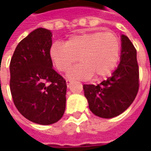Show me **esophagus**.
Masks as SVG:
<instances>
[{"instance_id": "obj_1", "label": "esophagus", "mask_w": 151, "mask_h": 151, "mask_svg": "<svg viewBox=\"0 0 151 151\" xmlns=\"http://www.w3.org/2000/svg\"><path fill=\"white\" fill-rule=\"evenodd\" d=\"M72 82H73L72 80L67 79V80H66V84H67V86H68V87H69V86L71 85V83H72Z\"/></svg>"}]
</instances>
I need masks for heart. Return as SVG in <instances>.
Here are the masks:
<instances>
[{
	"mask_svg": "<svg viewBox=\"0 0 151 151\" xmlns=\"http://www.w3.org/2000/svg\"><path fill=\"white\" fill-rule=\"evenodd\" d=\"M120 41L111 32L95 31L70 37L65 44L55 43L50 56L58 70L65 72L78 60L82 63L68 73L73 79L100 78L109 75L120 59Z\"/></svg>",
	"mask_w": 151,
	"mask_h": 151,
	"instance_id": "b5f03b06",
	"label": "heart"
}]
</instances>
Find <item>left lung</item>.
<instances>
[{
  "label": "left lung",
  "instance_id": "8db88e82",
  "mask_svg": "<svg viewBox=\"0 0 151 151\" xmlns=\"http://www.w3.org/2000/svg\"><path fill=\"white\" fill-rule=\"evenodd\" d=\"M120 62L111 77L97 86L83 85L90 110L101 118L117 116L135 99L139 89L137 50L126 35H121Z\"/></svg>",
  "mask_w": 151,
  "mask_h": 151
}]
</instances>
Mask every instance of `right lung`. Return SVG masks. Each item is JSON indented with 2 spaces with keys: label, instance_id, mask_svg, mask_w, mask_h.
Instances as JSON below:
<instances>
[{
  "label": "right lung",
  "instance_id": "add662e5",
  "mask_svg": "<svg viewBox=\"0 0 151 151\" xmlns=\"http://www.w3.org/2000/svg\"><path fill=\"white\" fill-rule=\"evenodd\" d=\"M52 32L37 28L20 41L9 65L10 91L18 111L34 123L57 122L65 110L66 85L52 68Z\"/></svg>",
  "mask_w": 151,
  "mask_h": 151
}]
</instances>
